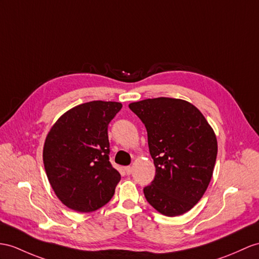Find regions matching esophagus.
<instances>
[{"label":"esophagus","instance_id":"esophagus-1","mask_svg":"<svg viewBox=\"0 0 259 259\" xmlns=\"http://www.w3.org/2000/svg\"><path fill=\"white\" fill-rule=\"evenodd\" d=\"M124 169H125V172H126V175H131L132 172H133V168H132L131 166L125 167Z\"/></svg>","mask_w":259,"mask_h":259}]
</instances>
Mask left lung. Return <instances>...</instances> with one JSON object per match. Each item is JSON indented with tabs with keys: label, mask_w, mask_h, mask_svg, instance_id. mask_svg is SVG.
<instances>
[{
	"label": "left lung",
	"mask_w": 259,
	"mask_h": 259,
	"mask_svg": "<svg viewBox=\"0 0 259 259\" xmlns=\"http://www.w3.org/2000/svg\"><path fill=\"white\" fill-rule=\"evenodd\" d=\"M130 109L147 130L156 175L145 198L166 217L181 215L197 204L209 186L218 155L211 125L193 104L172 98L146 99Z\"/></svg>",
	"instance_id": "obj_1"
}]
</instances>
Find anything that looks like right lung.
Instances as JSON below:
<instances>
[{"mask_svg":"<svg viewBox=\"0 0 259 259\" xmlns=\"http://www.w3.org/2000/svg\"><path fill=\"white\" fill-rule=\"evenodd\" d=\"M122 103L91 101L64 113L46 136L42 160L62 203L88 213L112 199L121 175L109 160L108 126Z\"/></svg>","mask_w":259,"mask_h":259,"instance_id":"add662e5","label":"right lung"}]
</instances>
